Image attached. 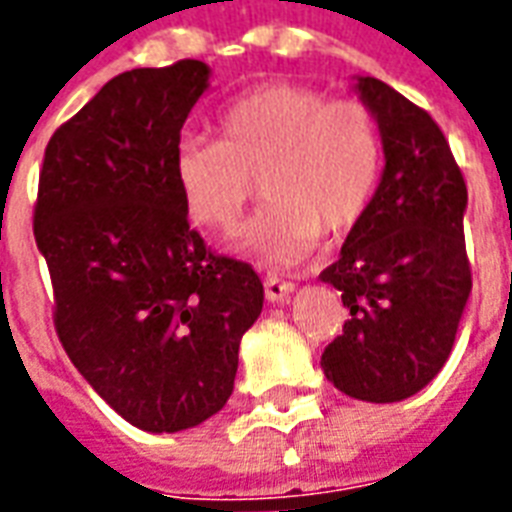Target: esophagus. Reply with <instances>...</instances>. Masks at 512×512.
<instances>
[{
	"mask_svg": "<svg viewBox=\"0 0 512 512\" xmlns=\"http://www.w3.org/2000/svg\"><path fill=\"white\" fill-rule=\"evenodd\" d=\"M295 287L285 279H279V276H266V298L268 304H285L287 298L293 295Z\"/></svg>",
	"mask_w": 512,
	"mask_h": 512,
	"instance_id": "1",
	"label": "esophagus"
}]
</instances>
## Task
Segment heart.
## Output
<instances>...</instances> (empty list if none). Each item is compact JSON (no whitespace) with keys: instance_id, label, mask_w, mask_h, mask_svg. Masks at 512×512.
<instances>
[{"instance_id":"obj_1","label":"heart","mask_w":512,"mask_h":512,"mask_svg":"<svg viewBox=\"0 0 512 512\" xmlns=\"http://www.w3.org/2000/svg\"><path fill=\"white\" fill-rule=\"evenodd\" d=\"M382 170V140L372 111L355 100H328L295 83L244 94L219 116V140L189 135L173 173L189 214L233 233L257 181L266 208L246 227V255L271 266L304 260L320 233L342 236L361 222Z\"/></svg>"}]
</instances>
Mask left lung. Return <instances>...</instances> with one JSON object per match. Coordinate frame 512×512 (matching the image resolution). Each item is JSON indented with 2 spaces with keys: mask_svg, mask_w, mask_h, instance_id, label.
I'll return each mask as SVG.
<instances>
[{
  "mask_svg": "<svg viewBox=\"0 0 512 512\" xmlns=\"http://www.w3.org/2000/svg\"><path fill=\"white\" fill-rule=\"evenodd\" d=\"M352 81L377 121L385 168L339 260L320 274L350 309L320 366L350 399L393 404L423 391L456 342L472 290L467 184L429 113L377 78Z\"/></svg>",
  "mask_w": 512,
  "mask_h": 512,
  "instance_id": "1",
  "label": "left lung"
}]
</instances>
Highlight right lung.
<instances>
[{"label":"right lung","mask_w":512,"mask_h":512,"mask_svg":"<svg viewBox=\"0 0 512 512\" xmlns=\"http://www.w3.org/2000/svg\"><path fill=\"white\" fill-rule=\"evenodd\" d=\"M208 81L198 59L116 75L48 140L34 206L64 350L151 434L225 407L241 336L263 312L260 276L208 252L173 173Z\"/></svg>","instance_id":"obj_1"}]
</instances>
